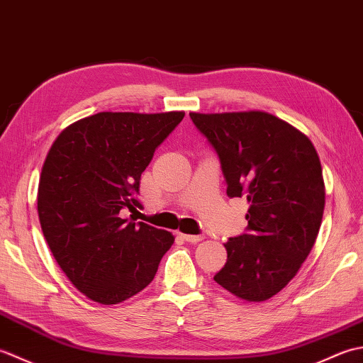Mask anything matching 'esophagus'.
Here are the masks:
<instances>
[{
    "instance_id": "34e87169",
    "label": "esophagus",
    "mask_w": 363,
    "mask_h": 363,
    "mask_svg": "<svg viewBox=\"0 0 363 363\" xmlns=\"http://www.w3.org/2000/svg\"><path fill=\"white\" fill-rule=\"evenodd\" d=\"M179 235L184 238V240L190 242V243H198L204 238V235H190V234H181V233H179Z\"/></svg>"
}]
</instances>
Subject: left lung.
<instances>
[{"label":"left lung","instance_id":"left-lung-1","mask_svg":"<svg viewBox=\"0 0 363 363\" xmlns=\"http://www.w3.org/2000/svg\"><path fill=\"white\" fill-rule=\"evenodd\" d=\"M218 154L230 198L250 203L246 233L225 243L228 260L213 276L251 303L287 285L317 240L325 211L320 157L301 130L272 113L190 112Z\"/></svg>","mask_w":363,"mask_h":363}]
</instances>
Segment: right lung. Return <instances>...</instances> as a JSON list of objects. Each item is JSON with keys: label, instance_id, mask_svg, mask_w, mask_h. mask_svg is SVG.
I'll return each instance as SVG.
<instances>
[{"label": "right lung", "instance_id": "1", "mask_svg": "<svg viewBox=\"0 0 363 363\" xmlns=\"http://www.w3.org/2000/svg\"><path fill=\"white\" fill-rule=\"evenodd\" d=\"M184 112H99L65 128L42 168L38 220L68 279L99 304H118L148 285L172 233L121 218L142 207L140 176Z\"/></svg>", "mask_w": 363, "mask_h": 363}]
</instances>
